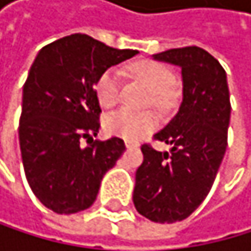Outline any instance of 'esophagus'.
Listing matches in <instances>:
<instances>
[{"label":"esophagus","mask_w":251,"mask_h":251,"mask_svg":"<svg viewBox=\"0 0 251 251\" xmlns=\"http://www.w3.org/2000/svg\"><path fill=\"white\" fill-rule=\"evenodd\" d=\"M125 144H126V149H137V148L140 146L138 143H135V141H129V140L125 141Z\"/></svg>","instance_id":"esophagus-1"}]
</instances>
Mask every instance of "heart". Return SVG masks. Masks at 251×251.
Instances as JSON below:
<instances>
[{
    "label": "heart",
    "mask_w": 251,
    "mask_h": 251,
    "mask_svg": "<svg viewBox=\"0 0 251 251\" xmlns=\"http://www.w3.org/2000/svg\"><path fill=\"white\" fill-rule=\"evenodd\" d=\"M131 72L152 90V100L156 107H164L169 99V90L173 84V74L167 66L158 61L141 60L131 66ZM96 96L102 107L111 108L120 99V72L116 67L105 71L96 82ZM158 119L151 111H134L122 108L105 119V129L111 135L129 141L141 140L152 132Z\"/></svg>",
    "instance_id": "heart-1"
}]
</instances>
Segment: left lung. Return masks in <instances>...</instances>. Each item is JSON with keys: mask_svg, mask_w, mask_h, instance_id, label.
<instances>
[{"mask_svg": "<svg viewBox=\"0 0 251 251\" xmlns=\"http://www.w3.org/2000/svg\"><path fill=\"white\" fill-rule=\"evenodd\" d=\"M180 67L182 102L155 140L172 146L158 152L143 144L135 173L134 205L155 223H175L191 215L205 200L227 148L230 99L227 76L208 51L177 48L152 55Z\"/></svg>", "mask_w": 251, "mask_h": 251, "instance_id": "8db88e82", "label": "left lung"}]
</instances>
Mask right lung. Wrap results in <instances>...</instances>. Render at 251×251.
I'll return each instance as SVG.
<instances>
[{
    "label": "right lung",
    "instance_id": "1",
    "mask_svg": "<svg viewBox=\"0 0 251 251\" xmlns=\"http://www.w3.org/2000/svg\"><path fill=\"white\" fill-rule=\"evenodd\" d=\"M137 54L87 34L66 36L39 51L24 84L19 144L28 184L51 211L90 208L103 175L125 152L122 138L93 140L100 126L95 85L108 67Z\"/></svg>",
    "mask_w": 251,
    "mask_h": 251
}]
</instances>
